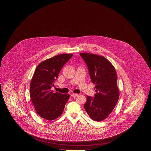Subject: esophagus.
Here are the masks:
<instances>
[{"label": "esophagus", "instance_id": "34e87169", "mask_svg": "<svg viewBox=\"0 0 151 151\" xmlns=\"http://www.w3.org/2000/svg\"><path fill=\"white\" fill-rule=\"evenodd\" d=\"M79 94H78L76 93H72L71 94V96H72V97H76V96H78Z\"/></svg>", "mask_w": 151, "mask_h": 151}]
</instances>
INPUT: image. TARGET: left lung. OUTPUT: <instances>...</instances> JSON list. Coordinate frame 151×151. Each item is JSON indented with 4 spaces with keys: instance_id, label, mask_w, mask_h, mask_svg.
I'll use <instances>...</instances> for the list:
<instances>
[{
    "instance_id": "1",
    "label": "left lung",
    "mask_w": 151,
    "mask_h": 151,
    "mask_svg": "<svg viewBox=\"0 0 151 151\" xmlns=\"http://www.w3.org/2000/svg\"><path fill=\"white\" fill-rule=\"evenodd\" d=\"M80 55L88 66L96 92L94 97L86 96L84 108L92 120L100 122L112 112L119 97L116 72L114 65L103 56L86 52Z\"/></svg>"
}]
</instances>
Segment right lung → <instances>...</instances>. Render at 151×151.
Returning <instances> with one entry per match:
<instances>
[{"label": "right lung", "instance_id": "right-lung-1", "mask_svg": "<svg viewBox=\"0 0 151 151\" xmlns=\"http://www.w3.org/2000/svg\"><path fill=\"white\" fill-rule=\"evenodd\" d=\"M72 54H59L37 65L30 84V97L36 113L47 121L59 117L63 112L70 94L54 92L51 88Z\"/></svg>", "mask_w": 151, "mask_h": 151}]
</instances>
